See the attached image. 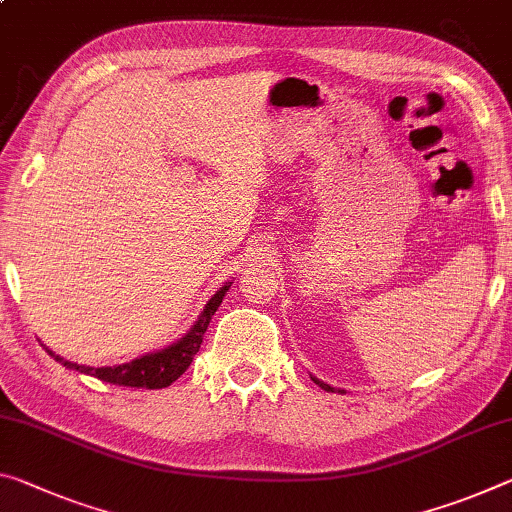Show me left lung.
I'll list each match as a JSON object with an SVG mask.
<instances>
[{"mask_svg": "<svg viewBox=\"0 0 512 512\" xmlns=\"http://www.w3.org/2000/svg\"><path fill=\"white\" fill-rule=\"evenodd\" d=\"M312 380H314V383L319 385L321 389H326V392H342V394H344V389H339V387H330L328 383H323V380H319V378H314V376H312Z\"/></svg>", "mask_w": 512, "mask_h": 512, "instance_id": "8db88e82", "label": "left lung"}]
</instances>
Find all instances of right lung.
<instances>
[{"label": "right lung", "mask_w": 512, "mask_h": 512, "mask_svg": "<svg viewBox=\"0 0 512 512\" xmlns=\"http://www.w3.org/2000/svg\"><path fill=\"white\" fill-rule=\"evenodd\" d=\"M232 287V282H225V285L216 291V294L207 300L205 310L200 312L198 321L193 323L191 330H186L184 335L177 339V342L168 344L166 348H159V351L145 353L141 358L125 364H113V367H86V364H77L70 360H63L61 355L52 353L50 348L45 346V351L52 355L56 362H61L66 369L86 373V376L100 378L104 383L123 385V387H145V389H161L175 383L182 373L189 369V364L196 358L200 351L202 337H205L209 321H212L214 312L218 305L223 303L227 289Z\"/></svg>", "instance_id": "1"}]
</instances>
